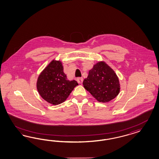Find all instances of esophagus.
Segmentation results:
<instances>
[{"instance_id":"obj_1","label":"esophagus","mask_w":159,"mask_h":159,"mask_svg":"<svg viewBox=\"0 0 159 159\" xmlns=\"http://www.w3.org/2000/svg\"><path fill=\"white\" fill-rule=\"evenodd\" d=\"M83 80V79L82 77H79V78H77V82H78L79 84H82Z\"/></svg>"}]
</instances>
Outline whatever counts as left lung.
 Segmentation results:
<instances>
[{"label":"left lung","mask_w":159,"mask_h":159,"mask_svg":"<svg viewBox=\"0 0 159 159\" xmlns=\"http://www.w3.org/2000/svg\"><path fill=\"white\" fill-rule=\"evenodd\" d=\"M85 89L97 100L107 102L117 96L120 91L118 77L106 62L95 64L83 82Z\"/></svg>","instance_id":"8db88e82"}]
</instances>
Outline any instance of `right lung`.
<instances>
[{"label": "right lung", "mask_w": 159, "mask_h": 159, "mask_svg": "<svg viewBox=\"0 0 159 159\" xmlns=\"http://www.w3.org/2000/svg\"><path fill=\"white\" fill-rule=\"evenodd\" d=\"M77 85L76 80H67L62 62L55 60L49 63L40 73L37 82L40 96L52 105L63 102Z\"/></svg>", "instance_id": "1"}]
</instances>
